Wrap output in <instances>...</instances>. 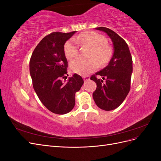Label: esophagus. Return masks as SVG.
<instances>
[{"label": "esophagus", "instance_id": "esophagus-1", "mask_svg": "<svg viewBox=\"0 0 161 161\" xmlns=\"http://www.w3.org/2000/svg\"><path fill=\"white\" fill-rule=\"evenodd\" d=\"M82 78H83L84 81H85V82L87 81V80H89L90 79V77L89 76H83Z\"/></svg>", "mask_w": 161, "mask_h": 161}]
</instances>
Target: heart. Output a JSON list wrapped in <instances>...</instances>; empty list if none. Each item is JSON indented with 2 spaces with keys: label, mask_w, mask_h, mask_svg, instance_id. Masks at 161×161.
<instances>
[{
  "label": "heart",
  "mask_w": 161,
  "mask_h": 161,
  "mask_svg": "<svg viewBox=\"0 0 161 161\" xmlns=\"http://www.w3.org/2000/svg\"><path fill=\"white\" fill-rule=\"evenodd\" d=\"M75 40L82 46H86L91 49L89 60L80 58L73 60L70 63V69L73 72L80 75H86L98 68L99 64L105 65L108 63L112 56V49L108 44L107 39L96 32H86L78 36ZM66 57L69 60L77 56L79 50L77 43L70 40L66 42L64 46Z\"/></svg>",
  "instance_id": "1"
}]
</instances>
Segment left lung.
I'll return each instance as SVG.
<instances>
[{
  "label": "left lung",
  "instance_id": "8db88e82",
  "mask_svg": "<svg viewBox=\"0 0 161 161\" xmlns=\"http://www.w3.org/2000/svg\"><path fill=\"white\" fill-rule=\"evenodd\" d=\"M95 29L106 33L111 38L114 53L108 65L91 77V80L97 84L92 97L100 109L111 111L123 103L130 90L132 58L128 46L123 38L109 28L101 27ZM97 75L102 76L103 80L97 79Z\"/></svg>",
  "mask_w": 161,
  "mask_h": 161
}]
</instances>
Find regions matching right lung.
I'll return each mask as SVG.
<instances>
[{"mask_svg":"<svg viewBox=\"0 0 161 161\" xmlns=\"http://www.w3.org/2000/svg\"><path fill=\"white\" fill-rule=\"evenodd\" d=\"M75 32L49 34L38 43L30 58L33 89L43 105L53 114L63 115L70 112L75 105V93L84 83L77 74L65 80L68 62L64 46Z\"/></svg>","mask_w":161,"mask_h":161,"instance_id":"add662e5","label":"right lung"}]
</instances>
